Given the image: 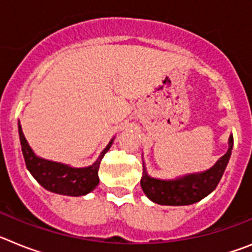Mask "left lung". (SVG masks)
Instances as JSON below:
<instances>
[{"mask_svg": "<svg viewBox=\"0 0 252 252\" xmlns=\"http://www.w3.org/2000/svg\"><path fill=\"white\" fill-rule=\"evenodd\" d=\"M230 148L209 170L198 174H189L175 180L154 179L146 174L141 178V188L149 199L162 206H187L203 199L213 192L220 183L230 160L233 146V136H230Z\"/></svg>", "mask_w": 252, "mask_h": 252, "instance_id": "8db88e82", "label": "left lung"}]
</instances>
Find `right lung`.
I'll return each instance as SVG.
<instances>
[{
	"mask_svg": "<svg viewBox=\"0 0 252 252\" xmlns=\"http://www.w3.org/2000/svg\"><path fill=\"white\" fill-rule=\"evenodd\" d=\"M19 135L26 168L29 169L31 175L37 180V183L50 192L63 195H72V197L87 194L98 186L99 164L113 141L111 140L110 144L102 151L93 165L88 166V168H70V166L60 164V162L50 161V160L36 157L24 136L20 122Z\"/></svg>",
	"mask_w": 252,
	"mask_h": 252,
	"instance_id": "add662e5",
	"label": "right lung"
}]
</instances>
